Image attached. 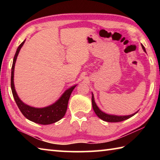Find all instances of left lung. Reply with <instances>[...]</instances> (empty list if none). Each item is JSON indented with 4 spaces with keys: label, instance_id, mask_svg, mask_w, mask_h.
Listing matches in <instances>:
<instances>
[{
    "label": "left lung",
    "instance_id": "1",
    "mask_svg": "<svg viewBox=\"0 0 160 160\" xmlns=\"http://www.w3.org/2000/svg\"><path fill=\"white\" fill-rule=\"evenodd\" d=\"M142 47L143 48V50H144V51H145V48L144 47H143V45H142ZM92 108L97 116H98L99 118L102 119L103 121H107V122H120V121H123L124 120H126V119L132 117V116H134L135 113H138L137 112L134 113L133 114L128 115V116H114V115H109V114H107V113H105L103 112H102V111L99 109L98 107L97 106L96 103L94 102L93 94H92Z\"/></svg>",
    "mask_w": 160,
    "mask_h": 160
}]
</instances>
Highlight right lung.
<instances>
[{
    "label": "right lung",
    "instance_id": "add662e5",
    "mask_svg": "<svg viewBox=\"0 0 160 160\" xmlns=\"http://www.w3.org/2000/svg\"><path fill=\"white\" fill-rule=\"evenodd\" d=\"M25 42V40L23 42H22L21 44L19 46L17 51H16L14 58H13L11 70V90L13 97H14L16 104H17L22 113L29 121L39 124H42V125H48V124L53 123L56 121L61 120L66 114L68 103L70 94H71L72 90H74L76 85L72 86L68 90H67L57 102L47 107L34 108L24 104L18 97L17 93H16L14 82H13V80H14L13 78H14V68L16 59H17L19 51H20Z\"/></svg>",
    "mask_w": 160,
    "mask_h": 160
}]
</instances>
